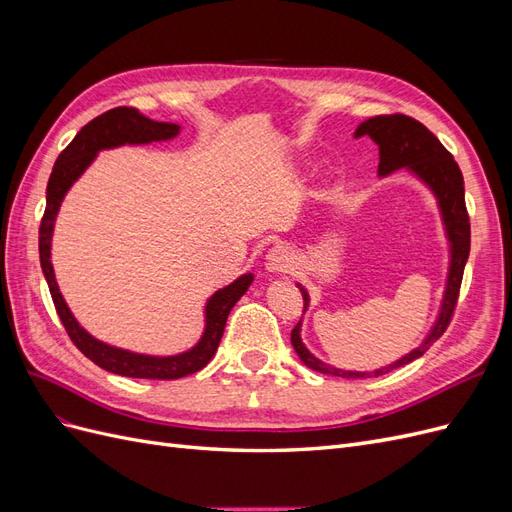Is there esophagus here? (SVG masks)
I'll return each mask as SVG.
<instances>
[{
    "label": "esophagus",
    "mask_w": 512,
    "mask_h": 512,
    "mask_svg": "<svg viewBox=\"0 0 512 512\" xmlns=\"http://www.w3.org/2000/svg\"><path fill=\"white\" fill-rule=\"evenodd\" d=\"M265 265H267V271H271V273H286L294 265V256L286 245H275L269 250Z\"/></svg>",
    "instance_id": "34e87169"
}]
</instances>
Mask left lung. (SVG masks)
<instances>
[{
	"label": "left lung",
	"instance_id": "obj_1",
	"mask_svg": "<svg viewBox=\"0 0 512 512\" xmlns=\"http://www.w3.org/2000/svg\"><path fill=\"white\" fill-rule=\"evenodd\" d=\"M369 136L371 141L378 145L380 151V164H378V175L386 177L395 173L399 168H406L408 173L421 179L431 194L438 200V209L442 215L444 232L448 239V252H451V260H448V275H446V288L442 294V305L436 322H433L431 331L427 337L418 344L414 350L401 356L395 363L374 369V371H346L337 369L329 363H324L307 350L301 339V320L297 327L290 333V342L297 350L299 359L314 371L320 374H331L339 378H371V376H382L386 371L397 369L401 365H408L410 361L423 356L429 346L436 342V339L446 331L448 322L455 312L457 297H459V286L463 269H466V262L470 256V218L466 209V190H463V175L453 160L451 153L444 149V145L433 136L421 121H416L408 115H378L369 117L363 121L354 132V138ZM305 309L309 307V294L307 290L297 284ZM303 309V314H305Z\"/></svg>",
	"mask_w": 512,
	"mask_h": 512
}]
</instances>
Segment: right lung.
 I'll use <instances>...</instances> for the list:
<instances>
[{"instance_id":"right-lung-1","label":"right lung","mask_w":512,"mask_h":512,"mask_svg":"<svg viewBox=\"0 0 512 512\" xmlns=\"http://www.w3.org/2000/svg\"><path fill=\"white\" fill-rule=\"evenodd\" d=\"M179 130L181 128L177 123L153 121L130 106L111 108V111H106L104 115L91 119L87 126L74 136V141L59 153V158L53 166V173L49 177V185H46V209L40 224V265L46 277V284H49L55 309L61 322H64L74 346L79 348L89 361H94L98 367L117 376L177 380L183 376L196 374V371L203 369L213 359V354L218 350L220 339L224 335L230 309L235 307V303L254 282V275L245 273L239 275L232 284L215 290L205 305V331L200 335L198 344L192 346L190 350L170 356L130 352L100 342V339H96L81 327L79 320L72 316L68 303L61 297L51 262V239L61 200H64V196L72 188V183L85 173V168L96 160L98 151L102 149L170 141V138H175L179 134Z\"/></svg>"}]
</instances>
